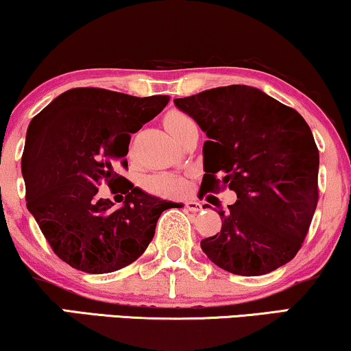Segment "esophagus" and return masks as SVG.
Segmentation results:
<instances>
[{"mask_svg": "<svg viewBox=\"0 0 351 351\" xmlns=\"http://www.w3.org/2000/svg\"><path fill=\"white\" fill-rule=\"evenodd\" d=\"M184 207L188 208L189 212H199L201 210V204H199L197 201H184Z\"/></svg>", "mask_w": 351, "mask_h": 351, "instance_id": "1", "label": "esophagus"}]
</instances>
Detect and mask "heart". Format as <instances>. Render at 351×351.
Listing matches in <instances>:
<instances>
[{
    "mask_svg": "<svg viewBox=\"0 0 351 351\" xmlns=\"http://www.w3.org/2000/svg\"><path fill=\"white\" fill-rule=\"evenodd\" d=\"M189 121H193V119L180 110H171L163 118V124L173 137ZM144 188L155 196H175V194L183 193L186 180L180 175H173V173H157V175H150L144 180Z\"/></svg>",
    "mask_w": 351,
    "mask_h": 351,
    "instance_id": "obj_1",
    "label": "heart"
}]
</instances>
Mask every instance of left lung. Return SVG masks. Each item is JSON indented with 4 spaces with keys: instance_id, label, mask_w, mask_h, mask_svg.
Wrapping results in <instances>:
<instances>
[{
    "instance_id": "1",
    "label": "left lung",
    "mask_w": 351,
    "mask_h": 351,
    "mask_svg": "<svg viewBox=\"0 0 351 351\" xmlns=\"http://www.w3.org/2000/svg\"><path fill=\"white\" fill-rule=\"evenodd\" d=\"M208 141L199 194L230 188L237 202L219 210L221 230L201 241L227 272L254 277L300 251L319 191V150L304 118L263 90L228 86L176 99Z\"/></svg>"
}]
</instances>
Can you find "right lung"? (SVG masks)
<instances>
[{
    "mask_svg": "<svg viewBox=\"0 0 351 351\" xmlns=\"http://www.w3.org/2000/svg\"><path fill=\"white\" fill-rule=\"evenodd\" d=\"M168 100L77 87L30 121L22 154L25 202L53 252L71 267L87 274L126 267L147 250L162 212L181 207L145 194L117 171L128 168L131 134ZM100 184L120 186L123 208L98 196Z\"/></svg>",
    "mask_w": 351,
    "mask_h": 351,
    "instance_id": "obj_1",
    "label": "right lung"
}]
</instances>
